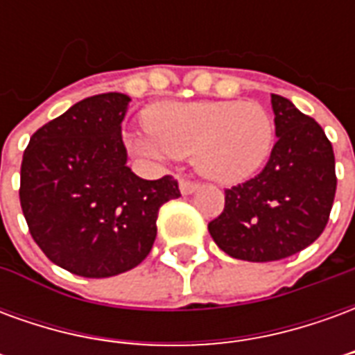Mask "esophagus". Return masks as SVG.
Returning a JSON list of instances; mask_svg holds the SVG:
<instances>
[{"mask_svg": "<svg viewBox=\"0 0 355 355\" xmlns=\"http://www.w3.org/2000/svg\"><path fill=\"white\" fill-rule=\"evenodd\" d=\"M178 188H180V193H182V196H190V193H193L198 188H200V184H196V182H188V180H180Z\"/></svg>", "mask_w": 355, "mask_h": 355, "instance_id": "1", "label": "esophagus"}]
</instances>
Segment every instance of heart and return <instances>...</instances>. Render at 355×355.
Returning <instances> with one entry per match:
<instances>
[{
	"label": "heart",
	"mask_w": 355,
	"mask_h": 355,
	"mask_svg": "<svg viewBox=\"0 0 355 355\" xmlns=\"http://www.w3.org/2000/svg\"><path fill=\"white\" fill-rule=\"evenodd\" d=\"M142 155L190 157L201 177L234 184L261 167L274 144V119L259 102H163L144 116Z\"/></svg>",
	"instance_id": "1"
}]
</instances>
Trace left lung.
Listing matches in <instances>:
<instances>
[{
    "mask_svg": "<svg viewBox=\"0 0 355 355\" xmlns=\"http://www.w3.org/2000/svg\"><path fill=\"white\" fill-rule=\"evenodd\" d=\"M277 142L266 167L226 190L209 234L232 259L272 262L302 251L325 230L336 192L335 154L320 123L272 94Z\"/></svg>",
    "mask_w": 355,
    "mask_h": 355,
    "instance_id": "8db88e82",
    "label": "left lung"
}]
</instances>
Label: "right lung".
<instances>
[{
    "mask_svg": "<svg viewBox=\"0 0 355 355\" xmlns=\"http://www.w3.org/2000/svg\"><path fill=\"white\" fill-rule=\"evenodd\" d=\"M131 96L83 98L34 132L22 155L20 205L47 259L81 277L123 274L144 261L177 180H144L121 139Z\"/></svg>",
    "mask_w": 355,
    "mask_h": 355,
    "instance_id": "right-lung-1",
    "label": "right lung"
}]
</instances>
